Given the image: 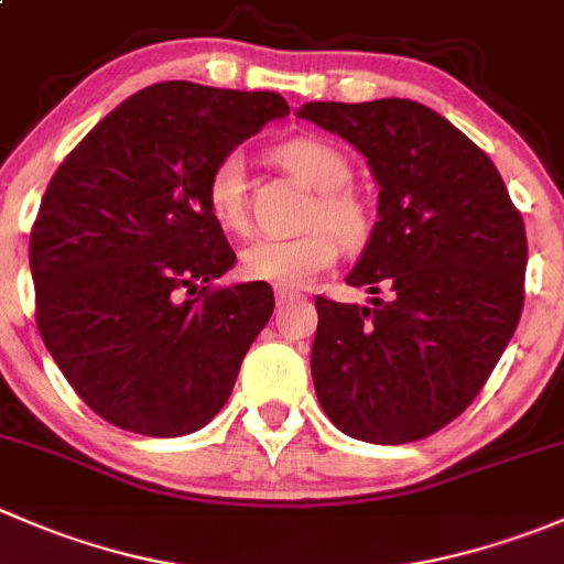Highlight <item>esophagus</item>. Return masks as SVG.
<instances>
[{
  "label": "esophagus",
  "instance_id": "esophagus-1",
  "mask_svg": "<svg viewBox=\"0 0 564 564\" xmlns=\"http://www.w3.org/2000/svg\"><path fill=\"white\" fill-rule=\"evenodd\" d=\"M294 300H300V294H297V292H289V289H278V292H275V303H278V311H281L283 305L294 303Z\"/></svg>",
  "mask_w": 564,
  "mask_h": 564
}]
</instances>
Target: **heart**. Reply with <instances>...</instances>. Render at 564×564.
Returning a JSON list of instances; mask_svg holds the SVG:
<instances>
[{"label":"heart","instance_id":"1","mask_svg":"<svg viewBox=\"0 0 564 564\" xmlns=\"http://www.w3.org/2000/svg\"><path fill=\"white\" fill-rule=\"evenodd\" d=\"M275 161L294 180L314 187L305 235L292 240H256L242 250L240 264L250 281L270 283L275 289H305L324 270L338 261L340 243L362 246L371 231L368 209L355 191L346 187L351 166L344 152L316 135H297L275 150ZM207 209L215 224L226 231H248V180L246 158L226 152L207 176Z\"/></svg>","mask_w":564,"mask_h":564}]
</instances>
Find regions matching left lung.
<instances>
[{"label": "left lung", "mask_w": 564, "mask_h": 564, "mask_svg": "<svg viewBox=\"0 0 564 564\" xmlns=\"http://www.w3.org/2000/svg\"><path fill=\"white\" fill-rule=\"evenodd\" d=\"M297 113L362 152L379 185V220L346 278L371 305L316 297V398L355 440H425L475 401L513 338L524 220L491 158L429 106L318 100Z\"/></svg>", "instance_id": "obj_1"}]
</instances>
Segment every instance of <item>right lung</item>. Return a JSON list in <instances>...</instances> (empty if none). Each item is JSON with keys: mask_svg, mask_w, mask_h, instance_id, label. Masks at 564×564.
I'll list each match as a JSON object with an SVG mask.
<instances>
[{"mask_svg": "<svg viewBox=\"0 0 564 564\" xmlns=\"http://www.w3.org/2000/svg\"><path fill=\"white\" fill-rule=\"evenodd\" d=\"M286 113L278 93L152 84L51 176L30 237L40 338L117 429L172 440L229 401L275 297L261 281L215 286L237 256L207 209V176Z\"/></svg>", "mask_w": 564, "mask_h": 564, "instance_id": "right-lung-1", "label": "right lung"}]
</instances>
